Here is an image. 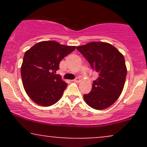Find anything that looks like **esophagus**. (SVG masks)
<instances>
[{
  "mask_svg": "<svg viewBox=\"0 0 147 147\" xmlns=\"http://www.w3.org/2000/svg\"><path fill=\"white\" fill-rule=\"evenodd\" d=\"M74 82H77V83H78V82H80V77H76V78H75V79H74Z\"/></svg>",
  "mask_w": 147,
  "mask_h": 147,
  "instance_id": "34e87169",
  "label": "esophagus"
}]
</instances>
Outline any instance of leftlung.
<instances>
[{"mask_svg": "<svg viewBox=\"0 0 147 147\" xmlns=\"http://www.w3.org/2000/svg\"><path fill=\"white\" fill-rule=\"evenodd\" d=\"M77 50L98 75L90 92L84 95V100L96 110L107 109L124 88L127 73L124 56L113 45L104 42H90L77 46Z\"/></svg>", "mask_w": 147, "mask_h": 147, "instance_id": "obj_1", "label": "left lung"}]
</instances>
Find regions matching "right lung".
<instances>
[{
	"label": "right lung",
	"mask_w": 147,
	"mask_h": 147,
	"mask_svg": "<svg viewBox=\"0 0 147 147\" xmlns=\"http://www.w3.org/2000/svg\"><path fill=\"white\" fill-rule=\"evenodd\" d=\"M75 48L46 41L37 43L25 52L21 78L25 92L33 102L50 106L59 100L67 84L55 73L59 69L61 61Z\"/></svg>",
	"instance_id": "1"
}]
</instances>
